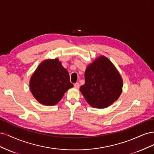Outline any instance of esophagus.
<instances>
[{"label":"esophagus","instance_id":"1","mask_svg":"<svg viewBox=\"0 0 154 154\" xmlns=\"http://www.w3.org/2000/svg\"><path fill=\"white\" fill-rule=\"evenodd\" d=\"M74 86L75 88H78L79 87H80V84H79V83H74Z\"/></svg>","mask_w":154,"mask_h":154}]
</instances>
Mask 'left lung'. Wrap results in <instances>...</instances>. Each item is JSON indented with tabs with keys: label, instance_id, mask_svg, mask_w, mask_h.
<instances>
[{
	"label": "left lung",
	"instance_id": "8db88e82",
	"mask_svg": "<svg viewBox=\"0 0 154 154\" xmlns=\"http://www.w3.org/2000/svg\"><path fill=\"white\" fill-rule=\"evenodd\" d=\"M85 84L80 92L91 106L103 109L118 100L123 90V79L110 60L100 56L87 66Z\"/></svg>",
	"mask_w": 154,
	"mask_h": 154
}]
</instances>
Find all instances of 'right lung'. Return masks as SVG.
<instances>
[{
	"label": "right lung",
	"mask_w": 154,
	"mask_h": 154,
	"mask_svg": "<svg viewBox=\"0 0 154 154\" xmlns=\"http://www.w3.org/2000/svg\"><path fill=\"white\" fill-rule=\"evenodd\" d=\"M72 87L68 71L58 58L42 62L29 81L32 96L40 103L46 106L57 104L65 92Z\"/></svg>",
	"instance_id": "1"
}]
</instances>
